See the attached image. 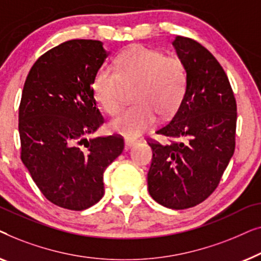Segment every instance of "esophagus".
I'll list each match as a JSON object with an SVG mask.
<instances>
[{"mask_svg": "<svg viewBox=\"0 0 261 261\" xmlns=\"http://www.w3.org/2000/svg\"><path fill=\"white\" fill-rule=\"evenodd\" d=\"M138 144V140H135V139H130V138H126L124 139V145H126L127 148H130L133 147Z\"/></svg>", "mask_w": 261, "mask_h": 261, "instance_id": "esophagus-1", "label": "esophagus"}]
</instances>
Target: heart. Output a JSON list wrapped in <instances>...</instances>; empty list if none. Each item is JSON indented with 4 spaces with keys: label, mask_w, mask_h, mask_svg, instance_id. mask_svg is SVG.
Instances as JSON below:
<instances>
[{
    "label": "heart",
    "mask_w": 261,
    "mask_h": 261,
    "mask_svg": "<svg viewBox=\"0 0 261 261\" xmlns=\"http://www.w3.org/2000/svg\"><path fill=\"white\" fill-rule=\"evenodd\" d=\"M188 73L177 57L135 45L116 57L114 70L103 66L95 74V97L110 115L120 112L128 89L137 103L110 121L113 132L135 138L156 122L158 114L176 112L187 90Z\"/></svg>",
    "instance_id": "obj_1"
}]
</instances>
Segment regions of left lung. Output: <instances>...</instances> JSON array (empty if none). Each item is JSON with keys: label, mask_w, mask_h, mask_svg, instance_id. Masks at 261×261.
<instances>
[{"label": "left lung", "mask_w": 261, "mask_h": 261, "mask_svg": "<svg viewBox=\"0 0 261 261\" xmlns=\"http://www.w3.org/2000/svg\"><path fill=\"white\" fill-rule=\"evenodd\" d=\"M172 45L187 69V90L170 122L156 130L170 144L148 141L147 183L155 202L178 210L202 203L219 185L235 149L237 101L208 49L179 35Z\"/></svg>", "instance_id": "1"}]
</instances>
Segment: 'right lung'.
<instances>
[{
	"label": "right lung",
	"mask_w": 261,
	"mask_h": 261,
	"mask_svg": "<svg viewBox=\"0 0 261 261\" xmlns=\"http://www.w3.org/2000/svg\"><path fill=\"white\" fill-rule=\"evenodd\" d=\"M107 57L98 40L65 41L34 63L23 85L21 160L42 195L65 209L102 198L103 172L124 147L119 135L87 139L105 121L92 84Z\"/></svg>",
	"instance_id": "right-lung-1"
}]
</instances>
